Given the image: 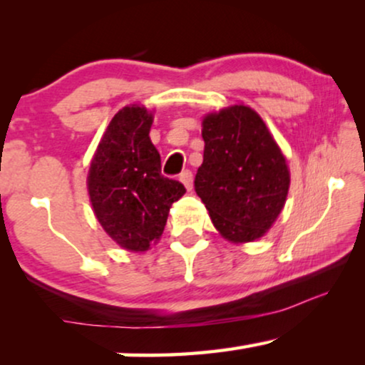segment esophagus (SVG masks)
I'll return each instance as SVG.
<instances>
[{
  "mask_svg": "<svg viewBox=\"0 0 365 365\" xmlns=\"http://www.w3.org/2000/svg\"><path fill=\"white\" fill-rule=\"evenodd\" d=\"M179 181H181L184 186H186L187 191H191L192 189V173L191 171H182L181 174H179Z\"/></svg>",
  "mask_w": 365,
  "mask_h": 365,
  "instance_id": "esophagus-1",
  "label": "esophagus"
}]
</instances>
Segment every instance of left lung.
<instances>
[{
	"label": "left lung",
	"mask_w": 365,
	"mask_h": 365,
	"mask_svg": "<svg viewBox=\"0 0 365 365\" xmlns=\"http://www.w3.org/2000/svg\"><path fill=\"white\" fill-rule=\"evenodd\" d=\"M204 159L194 187L231 242L262 237L286 204L289 169L261 116L234 104L202 119Z\"/></svg>",
	"instance_id": "8db88e82"
}]
</instances>
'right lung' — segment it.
Masks as SVG:
<instances>
[{"label":"right lung","instance_id":"obj_1","mask_svg":"<svg viewBox=\"0 0 365 365\" xmlns=\"http://www.w3.org/2000/svg\"><path fill=\"white\" fill-rule=\"evenodd\" d=\"M153 113L126 106L114 114L88 173L93 211L123 249L148 251L159 241L173 202L186 192L161 174V156L149 138Z\"/></svg>","mask_w":365,"mask_h":365}]
</instances>
